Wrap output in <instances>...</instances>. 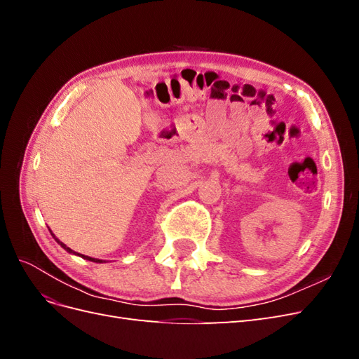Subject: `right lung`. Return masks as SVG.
<instances>
[{
  "label": "right lung",
  "instance_id": "add662e5",
  "mask_svg": "<svg viewBox=\"0 0 359 359\" xmlns=\"http://www.w3.org/2000/svg\"><path fill=\"white\" fill-rule=\"evenodd\" d=\"M50 231V229H49ZM52 233V232H50ZM52 236L53 238H55V241L64 248V250H66V252H69V253H72V255H76V256H79V257H82V259H86V260H91V262H95V264H102V262H104V260H102V259H94V257H90V256H85V255H81V253H76V252H73V250L70 248V247H67L66 244H64V243H61L60 240H58V238L55 236V235H53L52 233Z\"/></svg>",
  "mask_w": 359,
  "mask_h": 359
}]
</instances>
